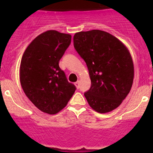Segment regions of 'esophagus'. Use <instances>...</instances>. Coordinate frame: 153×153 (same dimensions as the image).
I'll return each mask as SVG.
<instances>
[{"label":"esophagus","instance_id":"34e87169","mask_svg":"<svg viewBox=\"0 0 153 153\" xmlns=\"http://www.w3.org/2000/svg\"><path fill=\"white\" fill-rule=\"evenodd\" d=\"M74 84H75V86H76V88H79V80L76 81V83H74Z\"/></svg>","mask_w":153,"mask_h":153}]
</instances>
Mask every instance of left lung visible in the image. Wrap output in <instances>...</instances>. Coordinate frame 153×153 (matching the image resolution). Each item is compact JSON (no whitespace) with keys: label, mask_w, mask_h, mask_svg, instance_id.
<instances>
[{"label":"left lung","mask_w":153,"mask_h":153,"mask_svg":"<svg viewBox=\"0 0 153 153\" xmlns=\"http://www.w3.org/2000/svg\"><path fill=\"white\" fill-rule=\"evenodd\" d=\"M74 45L89 70L91 86L84 96L90 107L100 113L118 107L134 78L129 50L116 36L100 30L76 33Z\"/></svg>","instance_id":"8db88e82"}]
</instances>
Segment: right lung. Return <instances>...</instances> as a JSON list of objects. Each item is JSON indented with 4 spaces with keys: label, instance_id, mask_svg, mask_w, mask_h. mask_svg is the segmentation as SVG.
Segmentation results:
<instances>
[{
    "label": "right lung",
    "instance_id": "right-lung-1",
    "mask_svg": "<svg viewBox=\"0 0 153 153\" xmlns=\"http://www.w3.org/2000/svg\"><path fill=\"white\" fill-rule=\"evenodd\" d=\"M70 43V34L47 30L31 42L22 56L21 85L27 98L44 113H59L76 90L59 67Z\"/></svg>",
    "mask_w": 153,
    "mask_h": 153
}]
</instances>
